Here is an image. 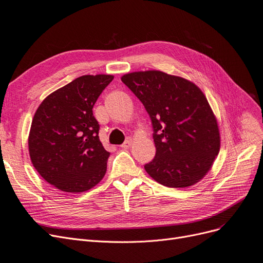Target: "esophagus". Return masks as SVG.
<instances>
[{"mask_svg": "<svg viewBox=\"0 0 263 263\" xmlns=\"http://www.w3.org/2000/svg\"><path fill=\"white\" fill-rule=\"evenodd\" d=\"M133 144V139L132 138H127L125 140V142L122 144V148H128V147H130Z\"/></svg>", "mask_w": 263, "mask_h": 263, "instance_id": "34e87169", "label": "esophagus"}]
</instances>
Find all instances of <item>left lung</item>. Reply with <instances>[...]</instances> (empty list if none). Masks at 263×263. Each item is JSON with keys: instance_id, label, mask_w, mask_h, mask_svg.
Listing matches in <instances>:
<instances>
[{"instance_id": "8db88e82", "label": "left lung", "mask_w": 263, "mask_h": 263, "mask_svg": "<svg viewBox=\"0 0 263 263\" xmlns=\"http://www.w3.org/2000/svg\"><path fill=\"white\" fill-rule=\"evenodd\" d=\"M121 79L142 102L152 122L157 152L144 165L147 173L171 188L200 182L221 144L218 121L200 88L160 70L134 71Z\"/></svg>"}]
</instances>
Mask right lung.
Segmentation results:
<instances>
[{
    "mask_svg": "<svg viewBox=\"0 0 263 263\" xmlns=\"http://www.w3.org/2000/svg\"><path fill=\"white\" fill-rule=\"evenodd\" d=\"M112 75H84L49 95L32 119L28 137L32 165L65 193H84L104 177L110 157L99 139L92 107Z\"/></svg>",
    "mask_w": 263,
    "mask_h": 263,
    "instance_id": "1",
    "label": "right lung"
}]
</instances>
